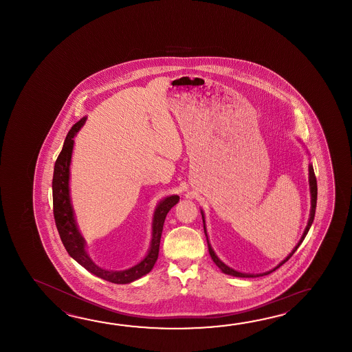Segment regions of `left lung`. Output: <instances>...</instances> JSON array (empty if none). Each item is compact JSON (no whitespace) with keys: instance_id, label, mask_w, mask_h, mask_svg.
<instances>
[{"instance_id":"left-lung-1","label":"left lung","mask_w":352,"mask_h":352,"mask_svg":"<svg viewBox=\"0 0 352 352\" xmlns=\"http://www.w3.org/2000/svg\"><path fill=\"white\" fill-rule=\"evenodd\" d=\"M308 171H309V190H311V211H309V219H308V223H307L306 229H305V232H303V235H302V238L298 241V244L294 247V249L292 250V253H289V255L285 258V261H282V262L278 264L276 268H273V270H270V272H265V273H261V274H248V273H240V272H236V270H232L230 267H228L226 264L221 262L219 258H217V254L214 253V250H212V248L210 245L209 239H208V232H206V228H205V219H204V214H202V223H204V232H205V235H206V239H208V247H209V253L210 256H211V259L214 261V263L217 264V267L221 270L223 273L225 274H229V276H234V277H239V278H256V277H263V276H267V274H270L272 272H274V270H278L280 265H283L293 254H294V252L298 249L299 245L302 244V241L305 240L306 238L307 232L309 230V228H311V225L314 223V214H316V205H317V179H316V176H314V166L309 165L308 167Z\"/></svg>"}]
</instances>
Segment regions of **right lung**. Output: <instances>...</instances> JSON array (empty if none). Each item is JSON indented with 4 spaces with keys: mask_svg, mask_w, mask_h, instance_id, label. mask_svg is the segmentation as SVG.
<instances>
[{
    "mask_svg": "<svg viewBox=\"0 0 352 352\" xmlns=\"http://www.w3.org/2000/svg\"><path fill=\"white\" fill-rule=\"evenodd\" d=\"M85 117L76 122L72 129L69 131L63 150L56 158L54 166L53 176V208L55 224L59 232L60 239L67 249L69 255L76 262L82 265L91 274L102 278L108 282L116 285H126L131 283L138 278L146 276L153 268L157 261L158 250H160V240L164 229L166 215L179 202L177 195L167 196L160 202L155 210L153 223H152V240H151L150 250L141 262L135 264V267L126 270H107L100 268L89 258L85 250V240L79 232L76 221H75L74 211L70 202L69 195V167L72 161V153L74 147V138L76 132L85 123Z\"/></svg>",
    "mask_w": 352,
    "mask_h": 352,
    "instance_id": "obj_1",
    "label": "right lung"
}]
</instances>
